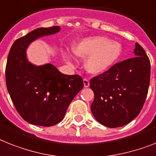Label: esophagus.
Segmentation results:
<instances>
[{"instance_id": "34e87169", "label": "esophagus", "mask_w": 156, "mask_h": 156, "mask_svg": "<svg viewBox=\"0 0 156 156\" xmlns=\"http://www.w3.org/2000/svg\"><path fill=\"white\" fill-rule=\"evenodd\" d=\"M83 82H84V87L85 88H88L89 86V81L86 78H84L83 79Z\"/></svg>"}]
</instances>
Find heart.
Wrapping results in <instances>:
<instances>
[{"instance_id": "obj_1", "label": "heart", "mask_w": 156, "mask_h": 156, "mask_svg": "<svg viewBox=\"0 0 156 156\" xmlns=\"http://www.w3.org/2000/svg\"><path fill=\"white\" fill-rule=\"evenodd\" d=\"M72 52L81 59H86V69L93 74H101L113 66L122 53L121 44L104 36L86 37L74 44ZM64 57L70 64L72 59L67 52Z\"/></svg>"}]
</instances>
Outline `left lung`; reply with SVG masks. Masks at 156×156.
<instances>
[{"instance_id": "1", "label": "left lung", "mask_w": 156, "mask_h": 156, "mask_svg": "<svg viewBox=\"0 0 156 156\" xmlns=\"http://www.w3.org/2000/svg\"><path fill=\"white\" fill-rule=\"evenodd\" d=\"M134 55L90 80L89 86L94 93L92 113L105 126L126 125L143 108L149 87L151 64L138 43L135 44Z\"/></svg>"}]
</instances>
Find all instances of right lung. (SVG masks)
I'll return each instance as SVG.
<instances>
[{"instance_id":"right-lung-1","label":"right lung","mask_w":156,"mask_h":156,"mask_svg":"<svg viewBox=\"0 0 156 156\" xmlns=\"http://www.w3.org/2000/svg\"><path fill=\"white\" fill-rule=\"evenodd\" d=\"M60 27L37 28L13 43L5 68L6 86L16 111L27 122L52 126L64 118L69 104L84 86L82 77L60 73L52 64L29 63L26 50L38 37L54 34Z\"/></svg>"}]
</instances>
